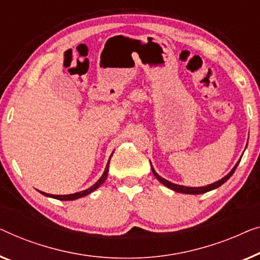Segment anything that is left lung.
<instances>
[{"label": "left lung", "instance_id": "obj_1", "mask_svg": "<svg viewBox=\"0 0 260 260\" xmlns=\"http://www.w3.org/2000/svg\"><path fill=\"white\" fill-rule=\"evenodd\" d=\"M240 161V160H239ZM239 161L236 164V166L232 168V171L230 172V173L226 175V177H224L222 179H220V180H218L217 182H213V184H211V185H207V186H204V187H186V186H180V185H175V184H173V182H170L168 180H166V179H164V178H161L160 177V175L156 173V172L154 171V168L152 167V172H153V174H154V177L158 179V180L161 182L162 185H165L166 187H168V188H171V189H173V191H175V192H179V193H186V194H202V193H206V192H208V191H212V189H214V188H218L219 186H221L222 184H224V182H226L229 180L230 178H231V175L235 173V171H236V168H237V166H238V164H239ZM152 166V165H151Z\"/></svg>", "mask_w": 260, "mask_h": 260}]
</instances>
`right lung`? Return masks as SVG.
I'll list each match as a JSON object with an SVG mask.
<instances>
[{"label": "right lung", "instance_id": "add662e5", "mask_svg": "<svg viewBox=\"0 0 260 260\" xmlns=\"http://www.w3.org/2000/svg\"><path fill=\"white\" fill-rule=\"evenodd\" d=\"M111 160V158H109ZM108 166H109V161L107 164V166H106V170L104 172V174H102V177L99 179V180L95 182V184L92 186V187H89L88 189H85V191H81V192H78V193H74V194H67V196H54V194H48V193H45V192H41L43 196H47V197H50V198H54V199H57V200H75V199H79V198H82V197H85L87 194H89V193H92L93 191H95L98 187H100V185H102V182L106 180V178H107V174H108Z\"/></svg>", "mask_w": 260, "mask_h": 260}]
</instances>
